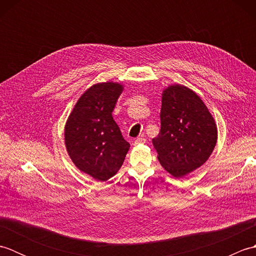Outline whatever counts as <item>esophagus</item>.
<instances>
[{"label": "esophagus", "mask_w": 256, "mask_h": 256, "mask_svg": "<svg viewBox=\"0 0 256 256\" xmlns=\"http://www.w3.org/2000/svg\"><path fill=\"white\" fill-rule=\"evenodd\" d=\"M146 140L144 138H138L134 140V145H140V144H145Z\"/></svg>", "instance_id": "esophagus-1"}]
</instances>
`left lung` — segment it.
I'll list each match as a JSON object with an SVG mask.
<instances>
[{"label": "left lung", "mask_w": 256, "mask_h": 256, "mask_svg": "<svg viewBox=\"0 0 256 256\" xmlns=\"http://www.w3.org/2000/svg\"><path fill=\"white\" fill-rule=\"evenodd\" d=\"M218 130L200 96L182 84L162 94L160 131L153 138L164 170L182 178L202 166L214 150Z\"/></svg>", "instance_id": "left-lung-1"}]
</instances>
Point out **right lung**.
I'll return each mask as SVG.
<instances>
[{
  "instance_id": "right-lung-1",
  "label": "right lung",
  "mask_w": 256,
  "mask_h": 256,
  "mask_svg": "<svg viewBox=\"0 0 256 256\" xmlns=\"http://www.w3.org/2000/svg\"><path fill=\"white\" fill-rule=\"evenodd\" d=\"M122 91L123 86L112 81L90 86L64 126V144L72 162L99 182L116 175L130 148L112 116Z\"/></svg>"
}]
</instances>
